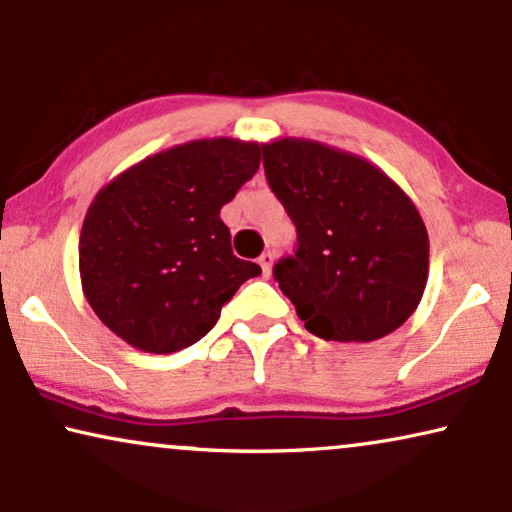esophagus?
<instances>
[{"label":"esophagus","instance_id":"obj_1","mask_svg":"<svg viewBox=\"0 0 512 512\" xmlns=\"http://www.w3.org/2000/svg\"><path fill=\"white\" fill-rule=\"evenodd\" d=\"M260 267L264 271V276L271 274V267H274V252H262L260 255Z\"/></svg>","mask_w":512,"mask_h":512}]
</instances>
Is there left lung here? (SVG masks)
<instances>
[{"mask_svg":"<svg viewBox=\"0 0 512 512\" xmlns=\"http://www.w3.org/2000/svg\"><path fill=\"white\" fill-rule=\"evenodd\" d=\"M264 173L297 227L274 267L304 327L327 342H374L417 311L428 231L410 196L363 156L304 138L262 145Z\"/></svg>","mask_w":512,"mask_h":512,"instance_id":"obj_1","label":"left lung"}]
</instances>
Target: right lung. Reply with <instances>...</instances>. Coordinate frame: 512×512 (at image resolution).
Instances as JSON below:
<instances>
[{
  "mask_svg": "<svg viewBox=\"0 0 512 512\" xmlns=\"http://www.w3.org/2000/svg\"><path fill=\"white\" fill-rule=\"evenodd\" d=\"M260 159L257 142L192 140L147 156L95 194L79 236V274L114 335L147 353L187 349L262 274L231 252L220 220Z\"/></svg>",
  "mask_w": 512,
  "mask_h": 512,
  "instance_id": "right-lung-1",
  "label": "right lung"
}]
</instances>
